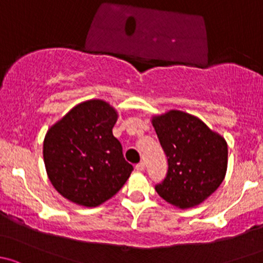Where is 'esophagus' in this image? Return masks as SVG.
<instances>
[{
  "label": "esophagus",
  "instance_id": "esophagus-1",
  "mask_svg": "<svg viewBox=\"0 0 263 263\" xmlns=\"http://www.w3.org/2000/svg\"><path fill=\"white\" fill-rule=\"evenodd\" d=\"M144 168H145V164L143 163V162H140V163H138L137 166H135V170H137V171H144Z\"/></svg>",
  "mask_w": 263,
  "mask_h": 263
}]
</instances>
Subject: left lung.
Wrapping results in <instances>:
<instances>
[{
    "label": "left lung",
    "mask_w": 263,
    "mask_h": 263,
    "mask_svg": "<svg viewBox=\"0 0 263 263\" xmlns=\"http://www.w3.org/2000/svg\"><path fill=\"white\" fill-rule=\"evenodd\" d=\"M152 124L168 162L166 177L156 191L180 209L201 204L226 177V139L199 118L180 110L153 116Z\"/></svg>",
    "instance_id": "1"
}]
</instances>
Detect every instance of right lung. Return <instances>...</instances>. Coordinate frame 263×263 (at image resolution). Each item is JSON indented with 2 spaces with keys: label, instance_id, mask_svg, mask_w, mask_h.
Listing matches in <instances>:
<instances>
[{
  "label": "right lung",
  "instance_id": "right-lung-1",
  "mask_svg": "<svg viewBox=\"0 0 263 263\" xmlns=\"http://www.w3.org/2000/svg\"><path fill=\"white\" fill-rule=\"evenodd\" d=\"M118 112L102 100L74 106L47 132L43 157L51 185L82 206L111 199L133 171L112 135Z\"/></svg>",
  "mask_w": 263,
  "mask_h": 263
}]
</instances>
